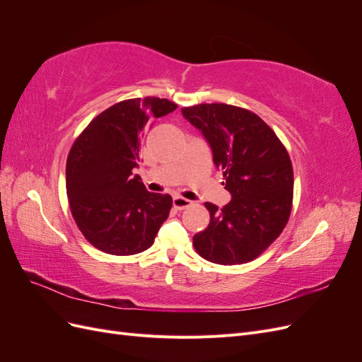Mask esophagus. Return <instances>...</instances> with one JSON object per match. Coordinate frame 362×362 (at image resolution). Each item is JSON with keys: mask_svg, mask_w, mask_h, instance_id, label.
I'll use <instances>...</instances> for the list:
<instances>
[{"mask_svg": "<svg viewBox=\"0 0 362 362\" xmlns=\"http://www.w3.org/2000/svg\"><path fill=\"white\" fill-rule=\"evenodd\" d=\"M192 205V201L182 198V196H173V206L177 210H184V208H189Z\"/></svg>", "mask_w": 362, "mask_h": 362, "instance_id": "1", "label": "esophagus"}]
</instances>
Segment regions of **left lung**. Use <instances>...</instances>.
Wrapping results in <instances>:
<instances>
[{
  "label": "left lung",
  "instance_id": "1",
  "mask_svg": "<svg viewBox=\"0 0 362 362\" xmlns=\"http://www.w3.org/2000/svg\"><path fill=\"white\" fill-rule=\"evenodd\" d=\"M213 151L214 166L231 193L222 210L205 202L210 223L193 246L206 261L233 266L261 255L291 213L293 166L287 149L255 113L228 104L181 108Z\"/></svg>",
  "mask_w": 362,
  "mask_h": 362
}]
</instances>
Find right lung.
Returning <instances> with one entry per match:
<instances>
[{
	"instance_id": "1",
	"label": "right lung",
	"mask_w": 362,
	"mask_h": 362,
	"mask_svg": "<svg viewBox=\"0 0 362 362\" xmlns=\"http://www.w3.org/2000/svg\"><path fill=\"white\" fill-rule=\"evenodd\" d=\"M177 107L164 98L117 103L98 115L71 148V213L83 235L105 254L146 250L169 216L170 196L148 192L133 170L139 168L140 140L152 119Z\"/></svg>"
}]
</instances>
